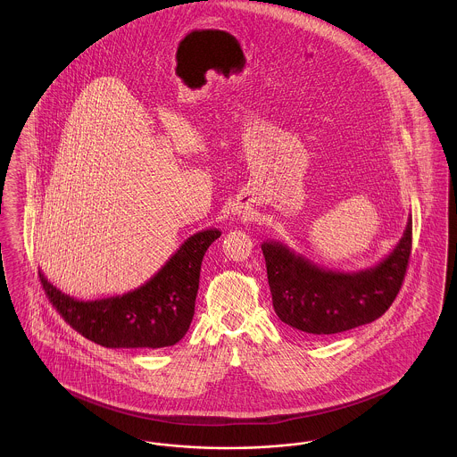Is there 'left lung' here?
I'll list each match as a JSON object with an SVG mask.
<instances>
[{
	"label": "left lung",
	"mask_w": 457,
	"mask_h": 457,
	"mask_svg": "<svg viewBox=\"0 0 457 457\" xmlns=\"http://www.w3.org/2000/svg\"><path fill=\"white\" fill-rule=\"evenodd\" d=\"M413 220L391 253L358 272L320 267L279 241H263L272 304L284 324L313 336H330L365 326L395 300L411 255Z\"/></svg>",
	"instance_id": "8db88e82"
}]
</instances>
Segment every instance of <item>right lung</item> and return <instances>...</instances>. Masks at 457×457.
I'll return each mask as SVG.
<instances>
[{"label": "right lung", "instance_id": "obj_1", "mask_svg": "<svg viewBox=\"0 0 457 457\" xmlns=\"http://www.w3.org/2000/svg\"><path fill=\"white\" fill-rule=\"evenodd\" d=\"M220 237L216 228L187 239L170 261L140 287L103 300H77L49 283L44 293L70 326L104 348L157 349L176 345L195 313L200 265Z\"/></svg>", "mask_w": 457, "mask_h": 457}]
</instances>
